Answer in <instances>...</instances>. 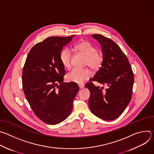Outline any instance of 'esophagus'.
Returning a JSON list of instances; mask_svg holds the SVG:
<instances>
[{
    "label": "esophagus",
    "mask_w": 154,
    "mask_h": 154,
    "mask_svg": "<svg viewBox=\"0 0 154 154\" xmlns=\"http://www.w3.org/2000/svg\"><path fill=\"white\" fill-rule=\"evenodd\" d=\"M79 88L80 89H82L84 88V85L83 84H80V85H79Z\"/></svg>",
    "instance_id": "obj_1"
}]
</instances>
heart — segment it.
I'll use <instances>...</instances> for the list:
<instances>
[{
    "label": "heart",
    "instance_id": "1",
    "mask_svg": "<svg viewBox=\"0 0 154 154\" xmlns=\"http://www.w3.org/2000/svg\"><path fill=\"white\" fill-rule=\"evenodd\" d=\"M75 49L86 57L85 64L94 71L99 70L102 65L103 57L102 54L97 52V49L91 42L82 41L75 46ZM72 52L68 49H63L60 55V59L63 66L69 69L71 66ZM91 75L90 71L88 69L74 68L66 75L69 82L82 84L88 79Z\"/></svg>",
    "mask_w": 154,
    "mask_h": 154
}]
</instances>
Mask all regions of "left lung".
Returning a JSON list of instances; mask_svg holds the SVG:
<instances>
[{
  "mask_svg": "<svg viewBox=\"0 0 154 154\" xmlns=\"http://www.w3.org/2000/svg\"><path fill=\"white\" fill-rule=\"evenodd\" d=\"M91 36L101 45L103 61L91 79L106 84L105 91L92 82L85 85L90 91L88 103L91 112L105 121L118 118L125 110L132 96L134 75L126 55L111 39L100 34Z\"/></svg>",
  "mask_w": 154,
  "mask_h": 154,
  "instance_id": "left-lung-1",
  "label": "left lung"
}]
</instances>
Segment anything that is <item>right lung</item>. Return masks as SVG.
<instances>
[{"instance_id":"add662e5","label":"right lung","mask_w":154,"mask_h":154,"mask_svg":"<svg viewBox=\"0 0 154 154\" xmlns=\"http://www.w3.org/2000/svg\"><path fill=\"white\" fill-rule=\"evenodd\" d=\"M75 35L53 36L35 45L29 52L23 71V88L36 116L51 125L60 123L71 113L79 90L75 83H64V67L60 55Z\"/></svg>"}]
</instances>
